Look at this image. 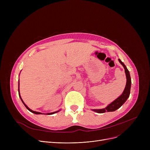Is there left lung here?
I'll use <instances>...</instances> for the list:
<instances>
[{"label": "left lung", "instance_id": "1", "mask_svg": "<svg viewBox=\"0 0 150 150\" xmlns=\"http://www.w3.org/2000/svg\"><path fill=\"white\" fill-rule=\"evenodd\" d=\"M119 61L120 62V64L123 66L125 69L126 76H127V84H126L124 91L119 97H118L116 100H115L113 102H112L111 104L109 105L106 108L104 109H93V111H95L97 113H105L106 112L115 111V110L120 108L124 104L125 102L127 101L128 98L129 97L131 85L130 74L128 70L127 69L126 66L123 64V62H122V61L120 59H119Z\"/></svg>", "mask_w": 150, "mask_h": 150}]
</instances>
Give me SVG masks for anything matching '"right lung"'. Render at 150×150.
Segmentation results:
<instances>
[{"mask_svg":"<svg viewBox=\"0 0 150 150\" xmlns=\"http://www.w3.org/2000/svg\"><path fill=\"white\" fill-rule=\"evenodd\" d=\"M18 91H19V97H20V98H21V101H22V103H23V104L25 105V106L27 108V109L28 110V111H30V112H33V113H34V114H42V113H41V112H36V111H32V110L31 109H30L25 103H24V102L23 101V100H22V99L21 98V96H20V93H19V89H18ZM58 111H57V112H51V113H47V114H48V115H50V114H54V113H56V112H58Z\"/></svg>","mask_w":150,"mask_h":150,"instance_id":"add662e5","label":"right lung"}]
</instances>
